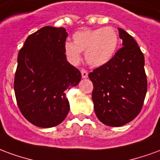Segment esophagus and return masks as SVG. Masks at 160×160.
<instances>
[{"mask_svg":"<svg viewBox=\"0 0 160 160\" xmlns=\"http://www.w3.org/2000/svg\"><path fill=\"white\" fill-rule=\"evenodd\" d=\"M80 73H81V75H82V78L83 79H86L88 77V73L86 69H81L80 70Z\"/></svg>","mask_w":160,"mask_h":160,"instance_id":"esophagus-1","label":"esophagus"}]
</instances>
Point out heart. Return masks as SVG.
<instances>
[{
  "label": "heart",
  "mask_w": 160,
  "mask_h": 160,
  "mask_svg": "<svg viewBox=\"0 0 160 160\" xmlns=\"http://www.w3.org/2000/svg\"><path fill=\"white\" fill-rule=\"evenodd\" d=\"M73 42H66L64 50L73 64L80 61L85 52L87 62L92 67H100L113 57L118 44V35L111 26L95 30H80L73 34Z\"/></svg>",
  "instance_id": "heart-1"
}]
</instances>
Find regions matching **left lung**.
Returning <instances> with one entry per match:
<instances>
[{
	"mask_svg": "<svg viewBox=\"0 0 160 160\" xmlns=\"http://www.w3.org/2000/svg\"><path fill=\"white\" fill-rule=\"evenodd\" d=\"M122 47L107 63L91 72L94 111L101 122L120 127L137 117L148 90L145 59L137 42L118 28Z\"/></svg>",
	"mask_w": 160,
	"mask_h": 160,
	"instance_id": "1",
	"label": "left lung"
}]
</instances>
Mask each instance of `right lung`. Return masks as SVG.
<instances>
[{
  "label": "right lung",
  "mask_w": 160,
  "mask_h": 160,
  "mask_svg": "<svg viewBox=\"0 0 160 160\" xmlns=\"http://www.w3.org/2000/svg\"><path fill=\"white\" fill-rule=\"evenodd\" d=\"M67 37L63 27L44 26L26 38L18 55L16 101L25 118L38 127H55L66 118L69 103L65 92L81 79L67 61Z\"/></svg>",
  "instance_id": "obj_1"
}]
</instances>
